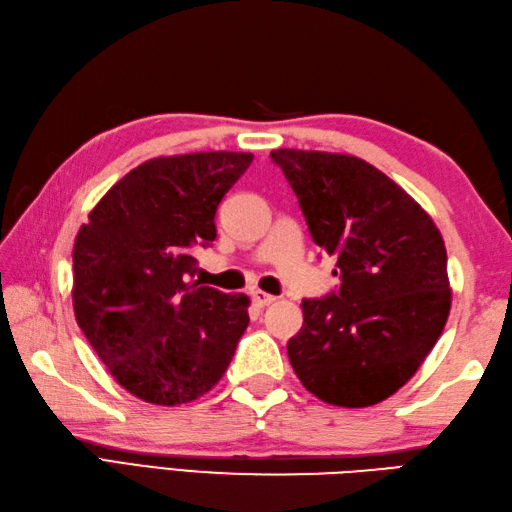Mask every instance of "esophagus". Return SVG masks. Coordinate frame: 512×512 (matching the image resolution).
I'll use <instances>...</instances> for the list:
<instances>
[{"label":"esophagus","mask_w":512,"mask_h":512,"mask_svg":"<svg viewBox=\"0 0 512 512\" xmlns=\"http://www.w3.org/2000/svg\"><path fill=\"white\" fill-rule=\"evenodd\" d=\"M250 297H253L255 306H259V308H264V306H270V304L277 302L275 295H268V293H264V290H253V293H250Z\"/></svg>","instance_id":"obj_1"}]
</instances>
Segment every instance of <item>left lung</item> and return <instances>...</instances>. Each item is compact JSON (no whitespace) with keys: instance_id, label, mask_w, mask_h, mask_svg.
I'll return each instance as SVG.
<instances>
[{"instance_id":"8db88e82","label":"left lung","mask_w":512,"mask_h":512,"mask_svg":"<svg viewBox=\"0 0 512 512\" xmlns=\"http://www.w3.org/2000/svg\"><path fill=\"white\" fill-rule=\"evenodd\" d=\"M295 190L313 242L337 259L342 284L304 299L288 359L326 404L384 402L417 373L450 313L446 246L426 210L353 155L270 153Z\"/></svg>"}]
</instances>
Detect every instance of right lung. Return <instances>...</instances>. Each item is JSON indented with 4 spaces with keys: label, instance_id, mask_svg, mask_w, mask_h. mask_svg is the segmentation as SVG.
Segmentation results:
<instances>
[{
    "label": "right lung",
    "instance_id": "obj_1",
    "mask_svg": "<svg viewBox=\"0 0 512 512\" xmlns=\"http://www.w3.org/2000/svg\"><path fill=\"white\" fill-rule=\"evenodd\" d=\"M250 153H188L139 164L99 199L73 248V308L119 386L157 406L213 388L250 322L244 293L188 282L193 250Z\"/></svg>",
    "mask_w": 512,
    "mask_h": 512
}]
</instances>
